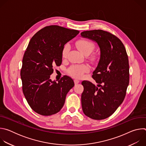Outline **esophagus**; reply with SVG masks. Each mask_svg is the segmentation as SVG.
<instances>
[{
  "label": "esophagus",
  "instance_id": "obj_1",
  "mask_svg": "<svg viewBox=\"0 0 146 146\" xmlns=\"http://www.w3.org/2000/svg\"><path fill=\"white\" fill-rule=\"evenodd\" d=\"M74 84H78V83H79L80 81H79L78 80L75 79V80H74Z\"/></svg>",
  "mask_w": 146,
  "mask_h": 146
}]
</instances>
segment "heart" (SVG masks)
<instances>
[{
	"label": "heart",
	"mask_w": 146,
	"mask_h": 146,
	"mask_svg": "<svg viewBox=\"0 0 146 146\" xmlns=\"http://www.w3.org/2000/svg\"><path fill=\"white\" fill-rule=\"evenodd\" d=\"M76 46L79 50L86 55L90 54L92 51L94 50L95 46L90 41L82 39L79 40L76 42ZM70 50V46L69 44H66L62 50V57L66 58L68 55L69 51ZM95 57L94 56L91 57V60H94ZM90 70L89 67L86 65H74L70 66L68 69L69 74L74 77L77 78H82L84 76V74L88 72Z\"/></svg>",
	"instance_id": "b5f03b06"
}]
</instances>
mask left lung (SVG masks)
<instances>
[{
    "mask_svg": "<svg viewBox=\"0 0 146 146\" xmlns=\"http://www.w3.org/2000/svg\"><path fill=\"white\" fill-rule=\"evenodd\" d=\"M82 37L95 41L100 52V59L92 78L97 83L83 81L81 94L82 111L96 120L112 115L122 103L129 82L128 55L122 41L114 35L103 30L81 33Z\"/></svg>",
    "mask_w": 146,
    "mask_h": 146,
    "instance_id": "8db88e82",
    "label": "left lung"
}]
</instances>
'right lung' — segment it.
Instances as JSON below:
<instances>
[{
  "label": "right lung",
  "instance_id": "add662e5",
  "mask_svg": "<svg viewBox=\"0 0 146 146\" xmlns=\"http://www.w3.org/2000/svg\"><path fill=\"white\" fill-rule=\"evenodd\" d=\"M79 31L50 25L38 31L31 39L23 59L21 78L24 95L32 109L42 115L59 112L74 83L64 76L56 81L50 79L55 65L60 66L65 44Z\"/></svg>",
  "mask_w": 146,
  "mask_h": 146
}]
</instances>
